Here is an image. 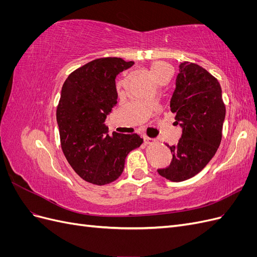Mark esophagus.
I'll return each instance as SVG.
<instances>
[{"label": "esophagus", "mask_w": 257, "mask_h": 257, "mask_svg": "<svg viewBox=\"0 0 257 257\" xmlns=\"http://www.w3.org/2000/svg\"><path fill=\"white\" fill-rule=\"evenodd\" d=\"M144 141H145V143H146V144H152V143H154V142H155L153 138H151V137H148V136H144Z\"/></svg>", "instance_id": "obj_1"}]
</instances>
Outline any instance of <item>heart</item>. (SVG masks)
<instances>
[{
    "mask_svg": "<svg viewBox=\"0 0 257 257\" xmlns=\"http://www.w3.org/2000/svg\"><path fill=\"white\" fill-rule=\"evenodd\" d=\"M151 73L154 78L158 79L162 76L172 74V68L168 64L163 63V62H155L151 66Z\"/></svg>",
    "mask_w": 257,
    "mask_h": 257,
    "instance_id": "1",
    "label": "heart"
}]
</instances>
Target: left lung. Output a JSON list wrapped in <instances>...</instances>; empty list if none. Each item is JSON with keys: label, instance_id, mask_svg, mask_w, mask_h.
Instances as JSON below:
<instances>
[{"label": "left lung", "instance_id": "1", "mask_svg": "<svg viewBox=\"0 0 257 257\" xmlns=\"http://www.w3.org/2000/svg\"><path fill=\"white\" fill-rule=\"evenodd\" d=\"M170 111L176 114L175 123L181 126L182 135L177 145L166 144L173 160L158 173L180 182L204 169L221 144L226 110L219 81L201 66L183 62L179 65Z\"/></svg>", "mask_w": 257, "mask_h": 257}]
</instances>
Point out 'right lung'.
<instances>
[{"label":"right lung","mask_w":257,"mask_h":257,"mask_svg":"<svg viewBox=\"0 0 257 257\" xmlns=\"http://www.w3.org/2000/svg\"><path fill=\"white\" fill-rule=\"evenodd\" d=\"M134 65L121 58H100L67 77L57 108L61 147L67 162L83 180L108 184L123 173L127 154L141 147L137 135L113 132L105 125L118 100L115 77Z\"/></svg>","instance_id":"1"}]
</instances>
